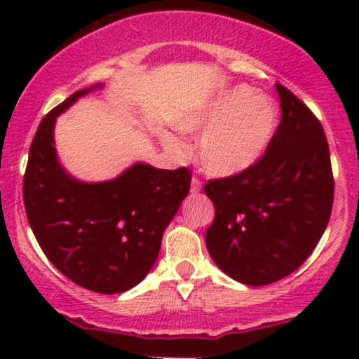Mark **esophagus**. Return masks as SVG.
I'll list each match as a JSON object with an SVG mask.
<instances>
[{
	"label": "esophagus",
	"instance_id": "obj_1",
	"mask_svg": "<svg viewBox=\"0 0 359 359\" xmlns=\"http://www.w3.org/2000/svg\"><path fill=\"white\" fill-rule=\"evenodd\" d=\"M201 185H203V182H201V179H197V177H192V182H191V192L192 194H197L201 191Z\"/></svg>",
	"mask_w": 359,
	"mask_h": 359
}]
</instances>
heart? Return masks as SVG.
Returning <instances> with one entry per match:
<instances>
[{
  "label": "heart",
  "mask_w": 359,
  "mask_h": 359,
  "mask_svg": "<svg viewBox=\"0 0 359 359\" xmlns=\"http://www.w3.org/2000/svg\"><path fill=\"white\" fill-rule=\"evenodd\" d=\"M278 111L269 97L255 96L250 88L222 93L203 109L180 121L185 133L204 132L197 145V158L208 174L231 177L248 170L269 147L277 128ZM174 155L184 151L182 143L165 137Z\"/></svg>",
  "instance_id": "heart-1"
}]
</instances>
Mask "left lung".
<instances>
[{
	"label": "left lung",
	"instance_id": "8db88e82",
	"mask_svg": "<svg viewBox=\"0 0 359 359\" xmlns=\"http://www.w3.org/2000/svg\"><path fill=\"white\" fill-rule=\"evenodd\" d=\"M277 90L282 119L258 162L204 185L216 209L205 231L209 255L246 285H266L297 270L324 234L334 201L323 125L285 86Z\"/></svg>",
	"mask_w": 359,
	"mask_h": 359
}]
</instances>
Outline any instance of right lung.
<instances>
[{
  "mask_svg": "<svg viewBox=\"0 0 359 359\" xmlns=\"http://www.w3.org/2000/svg\"><path fill=\"white\" fill-rule=\"evenodd\" d=\"M90 89L74 93L40 121L23 175V203L40 248L60 273L97 294H121L154 266L192 174L187 167L137 163L108 182L71 179L57 162L53 123Z\"/></svg>",
  "mask_w": 359,
  "mask_h": 359,
  "instance_id": "obj_1",
  "label": "right lung"
}]
</instances>
